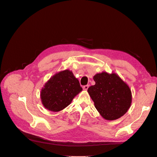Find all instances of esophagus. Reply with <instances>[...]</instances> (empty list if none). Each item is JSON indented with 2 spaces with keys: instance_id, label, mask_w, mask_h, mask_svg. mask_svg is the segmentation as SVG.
Returning <instances> with one entry per match:
<instances>
[{
  "instance_id": "esophagus-1",
  "label": "esophagus",
  "mask_w": 157,
  "mask_h": 157,
  "mask_svg": "<svg viewBox=\"0 0 157 157\" xmlns=\"http://www.w3.org/2000/svg\"><path fill=\"white\" fill-rule=\"evenodd\" d=\"M88 87H89V85H86V86H84L83 87V89L84 90H87L88 89Z\"/></svg>"
}]
</instances>
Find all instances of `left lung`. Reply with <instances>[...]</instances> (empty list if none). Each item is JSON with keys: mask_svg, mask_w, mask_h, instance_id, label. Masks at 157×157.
Returning a JSON list of instances; mask_svg holds the SVG:
<instances>
[{"mask_svg": "<svg viewBox=\"0 0 157 157\" xmlns=\"http://www.w3.org/2000/svg\"><path fill=\"white\" fill-rule=\"evenodd\" d=\"M93 78L95 84L88 88L87 92L101 117L113 121L125 114L132 102L129 86L114 72L103 71Z\"/></svg>", "mask_w": 157, "mask_h": 157, "instance_id": "1", "label": "left lung"}]
</instances>
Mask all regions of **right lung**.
<instances>
[{"label":"right lung","mask_w":157,"mask_h":157,"mask_svg":"<svg viewBox=\"0 0 157 157\" xmlns=\"http://www.w3.org/2000/svg\"><path fill=\"white\" fill-rule=\"evenodd\" d=\"M82 91V87L73 72L65 70L52 76L44 84L40 91V99L46 109L57 112L69 105Z\"/></svg>","instance_id":"add662e5"}]
</instances>
